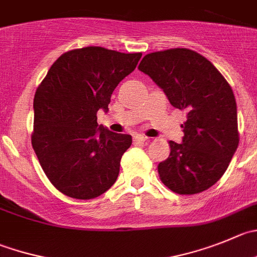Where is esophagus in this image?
I'll return each mask as SVG.
<instances>
[{"label": "esophagus", "mask_w": 257, "mask_h": 257, "mask_svg": "<svg viewBox=\"0 0 257 257\" xmlns=\"http://www.w3.org/2000/svg\"><path fill=\"white\" fill-rule=\"evenodd\" d=\"M146 140H148V138H145V136H143V135H136L135 138H134V141H135L136 144H143V143H145Z\"/></svg>", "instance_id": "esophagus-1"}]
</instances>
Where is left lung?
<instances>
[{
  "mask_svg": "<svg viewBox=\"0 0 257 257\" xmlns=\"http://www.w3.org/2000/svg\"><path fill=\"white\" fill-rule=\"evenodd\" d=\"M139 70L148 74L175 108L187 112L182 144L158 165L160 179L178 194H197L216 184L238 146L237 106L231 85L200 54L185 48L150 53Z\"/></svg>",
  "mask_w": 257,
  "mask_h": 257,
  "instance_id": "8db88e82",
  "label": "left lung"
}]
</instances>
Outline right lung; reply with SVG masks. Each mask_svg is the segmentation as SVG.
Here are the masks:
<instances>
[{"instance_id":"add662e5","label":"right lung","mask_w":257,"mask_h":257,"mask_svg":"<svg viewBox=\"0 0 257 257\" xmlns=\"http://www.w3.org/2000/svg\"><path fill=\"white\" fill-rule=\"evenodd\" d=\"M141 53L101 46L74 49L50 67L34 97V151L51 184L75 199L99 197L116 182L133 138L97 123L112 92L133 73Z\"/></svg>"}]
</instances>
